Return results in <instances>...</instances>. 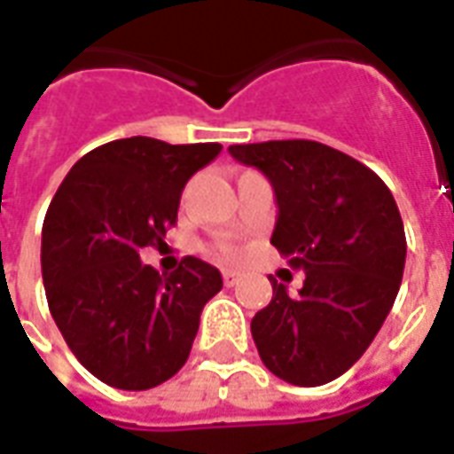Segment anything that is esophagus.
I'll return each instance as SVG.
<instances>
[{
  "instance_id": "34e87169",
  "label": "esophagus",
  "mask_w": 454,
  "mask_h": 454,
  "mask_svg": "<svg viewBox=\"0 0 454 454\" xmlns=\"http://www.w3.org/2000/svg\"><path fill=\"white\" fill-rule=\"evenodd\" d=\"M238 282H240V272H236V270H223V285L236 286Z\"/></svg>"
}]
</instances>
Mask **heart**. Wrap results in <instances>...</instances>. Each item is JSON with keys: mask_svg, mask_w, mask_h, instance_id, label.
<instances>
[{"mask_svg": "<svg viewBox=\"0 0 454 454\" xmlns=\"http://www.w3.org/2000/svg\"><path fill=\"white\" fill-rule=\"evenodd\" d=\"M208 253L214 257H218V260H223V262H231V260H238V257H240V247H238L233 240L221 238L216 243H211Z\"/></svg>", "mask_w": 454, "mask_h": 454, "instance_id": "heart-1", "label": "heart"}]
</instances>
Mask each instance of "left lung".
<instances>
[{
    "instance_id": "1",
    "label": "left lung",
    "mask_w": 454,
    "mask_h": 454,
    "mask_svg": "<svg viewBox=\"0 0 454 454\" xmlns=\"http://www.w3.org/2000/svg\"><path fill=\"white\" fill-rule=\"evenodd\" d=\"M228 153L275 189L272 246L306 279L272 282L250 331L279 380L321 387L360 360L399 294L406 236L389 187L370 168L316 140H267Z\"/></svg>"
}]
</instances>
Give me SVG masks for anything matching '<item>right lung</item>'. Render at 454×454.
<instances>
[{"label":"right lung","mask_w":454,"mask_h":454,"mask_svg":"<svg viewBox=\"0 0 454 454\" xmlns=\"http://www.w3.org/2000/svg\"><path fill=\"white\" fill-rule=\"evenodd\" d=\"M218 153V143L112 140L74 162L48 207V309L74 357L109 387L143 391L175 377L201 309L223 286L216 267L199 257L160 275L138 255L162 243L177 223L184 184Z\"/></svg>","instance_id":"right-lung-1"}]
</instances>
